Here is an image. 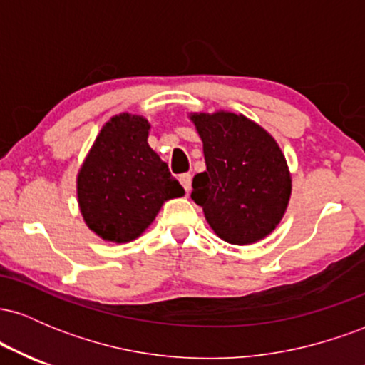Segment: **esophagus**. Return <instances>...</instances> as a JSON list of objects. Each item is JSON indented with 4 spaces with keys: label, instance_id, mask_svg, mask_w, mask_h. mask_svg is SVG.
Segmentation results:
<instances>
[{
    "label": "esophagus",
    "instance_id": "1",
    "mask_svg": "<svg viewBox=\"0 0 365 365\" xmlns=\"http://www.w3.org/2000/svg\"><path fill=\"white\" fill-rule=\"evenodd\" d=\"M180 183H182V187L185 188V192L188 194V192H190V187H192V175L190 173L180 175Z\"/></svg>",
    "mask_w": 365,
    "mask_h": 365
}]
</instances>
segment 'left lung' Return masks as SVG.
I'll return each mask as SVG.
<instances>
[{"mask_svg":"<svg viewBox=\"0 0 365 365\" xmlns=\"http://www.w3.org/2000/svg\"><path fill=\"white\" fill-rule=\"evenodd\" d=\"M204 144L206 171L192 182V199L228 244L247 245L276 228L292 192L287 159L276 140L235 113L192 115Z\"/></svg>","mask_w":365,"mask_h":365,"instance_id":"left-lung-1","label":"left lung"}]
</instances>
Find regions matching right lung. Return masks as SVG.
<instances>
[{
	"label": "right lung",
	"mask_w": 365,
	"mask_h": 365,
	"mask_svg": "<svg viewBox=\"0 0 365 365\" xmlns=\"http://www.w3.org/2000/svg\"><path fill=\"white\" fill-rule=\"evenodd\" d=\"M142 116H115L104 125L77 178L78 206L92 232L123 244L153 223L165 200L185 194L168 165L149 148Z\"/></svg>",
	"instance_id": "add662e5"
}]
</instances>
